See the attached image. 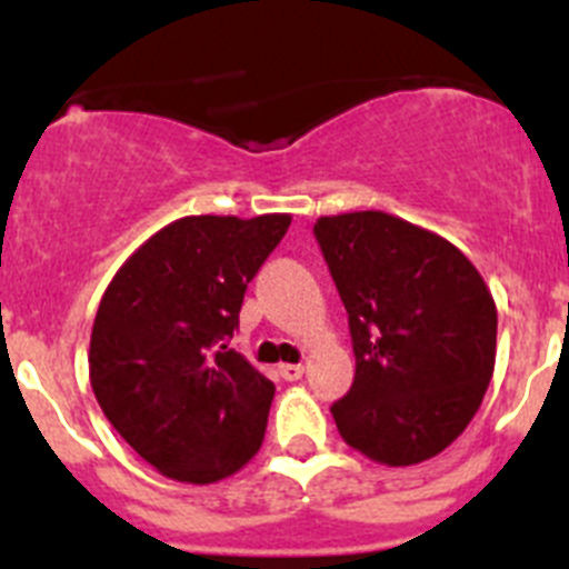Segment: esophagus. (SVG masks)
<instances>
[{
    "instance_id": "obj_1",
    "label": "esophagus",
    "mask_w": 569,
    "mask_h": 569,
    "mask_svg": "<svg viewBox=\"0 0 569 569\" xmlns=\"http://www.w3.org/2000/svg\"><path fill=\"white\" fill-rule=\"evenodd\" d=\"M302 371H306V366H300V363H280V366H278V375L283 377L286 382H295V380H300V377H302Z\"/></svg>"
}]
</instances>
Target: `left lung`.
<instances>
[{"label":"left lung","instance_id":"1","mask_svg":"<svg viewBox=\"0 0 569 569\" xmlns=\"http://www.w3.org/2000/svg\"><path fill=\"white\" fill-rule=\"evenodd\" d=\"M349 313L355 382L330 407L343 443L391 468L432 460L473 421L496 369V300L460 248L386 211L319 217Z\"/></svg>","mask_w":569,"mask_h":569}]
</instances>
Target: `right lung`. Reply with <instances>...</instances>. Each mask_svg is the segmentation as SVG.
Returning a JSON list of instances; mask_svg holds the SVG:
<instances>
[{
	"label": "right lung",
	"instance_id": "add662e5",
	"mask_svg": "<svg viewBox=\"0 0 569 569\" xmlns=\"http://www.w3.org/2000/svg\"><path fill=\"white\" fill-rule=\"evenodd\" d=\"M289 226L291 214L181 217L101 297L90 386L120 438L168 479L214 485L261 449L274 386L226 338Z\"/></svg>",
	"mask_w": 569,
	"mask_h": 569
}]
</instances>
